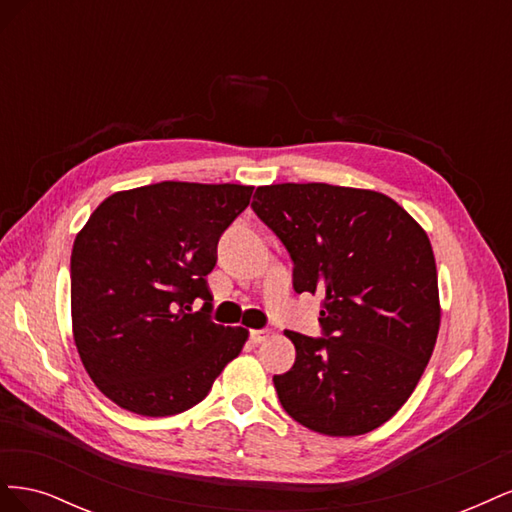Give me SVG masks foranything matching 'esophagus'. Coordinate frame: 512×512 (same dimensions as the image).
<instances>
[{
	"mask_svg": "<svg viewBox=\"0 0 512 512\" xmlns=\"http://www.w3.org/2000/svg\"><path fill=\"white\" fill-rule=\"evenodd\" d=\"M250 339L254 344H262L265 339H269V329H254L250 331Z\"/></svg>",
	"mask_w": 512,
	"mask_h": 512,
	"instance_id": "obj_1",
	"label": "esophagus"
}]
</instances>
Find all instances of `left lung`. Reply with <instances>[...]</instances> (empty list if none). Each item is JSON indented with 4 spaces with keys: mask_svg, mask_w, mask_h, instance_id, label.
<instances>
[{
    "mask_svg": "<svg viewBox=\"0 0 512 512\" xmlns=\"http://www.w3.org/2000/svg\"><path fill=\"white\" fill-rule=\"evenodd\" d=\"M254 213L292 258L294 292L322 294L320 337L286 331L282 408L324 436H361L406 404L440 329L429 237L393 198L329 183L262 185Z\"/></svg>",
    "mask_w": 512,
    "mask_h": 512,
    "instance_id": "left-lung-1",
    "label": "left lung"
}]
</instances>
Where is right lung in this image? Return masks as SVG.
<instances>
[{"mask_svg": "<svg viewBox=\"0 0 512 512\" xmlns=\"http://www.w3.org/2000/svg\"><path fill=\"white\" fill-rule=\"evenodd\" d=\"M252 185L162 181L91 213L70 258L74 344L119 408L170 416L203 401L247 331L211 320L205 277ZM203 302L198 313L193 305Z\"/></svg>", "mask_w": 512, "mask_h": 512, "instance_id": "add662e5", "label": "right lung"}]
</instances>
